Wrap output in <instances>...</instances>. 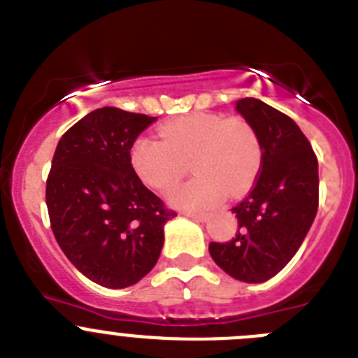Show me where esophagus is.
Masks as SVG:
<instances>
[{
    "label": "esophagus",
    "mask_w": 358,
    "mask_h": 358,
    "mask_svg": "<svg viewBox=\"0 0 358 358\" xmlns=\"http://www.w3.org/2000/svg\"><path fill=\"white\" fill-rule=\"evenodd\" d=\"M185 216H188V218L195 220V222H206L208 220V213H195V211H185L182 213Z\"/></svg>",
    "instance_id": "esophagus-1"
}]
</instances>
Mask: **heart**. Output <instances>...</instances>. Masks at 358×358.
<instances>
[{
	"label": "heart",
	"mask_w": 358,
	"mask_h": 358,
	"mask_svg": "<svg viewBox=\"0 0 358 358\" xmlns=\"http://www.w3.org/2000/svg\"><path fill=\"white\" fill-rule=\"evenodd\" d=\"M159 140L140 136L131 145V165L149 188L169 192L188 173L196 176L170 195L179 208L206 209L224 192H247L262 163V145L248 120L220 113L179 117L159 127Z\"/></svg>",
	"instance_id": "1"
}]
</instances>
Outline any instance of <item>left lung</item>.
<instances>
[{"label": "left lung", "instance_id": "obj_1", "mask_svg": "<svg viewBox=\"0 0 358 358\" xmlns=\"http://www.w3.org/2000/svg\"><path fill=\"white\" fill-rule=\"evenodd\" d=\"M236 110L257 131L262 163L250 193L232 208L238 232L209 243L213 261L238 280L275 277L303 243L320 204L317 157L291 117L247 97Z\"/></svg>", "mask_w": 358, "mask_h": 358}]
</instances>
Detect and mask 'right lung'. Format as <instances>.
<instances>
[{
	"mask_svg": "<svg viewBox=\"0 0 358 358\" xmlns=\"http://www.w3.org/2000/svg\"><path fill=\"white\" fill-rule=\"evenodd\" d=\"M156 117L97 108L58 142L45 182L49 222L69 261L110 289L145 277L163 248L176 211L143 186L131 145Z\"/></svg>",
	"mask_w": 358,
	"mask_h": 358,
	"instance_id": "right-lung-1",
	"label": "right lung"
}]
</instances>
